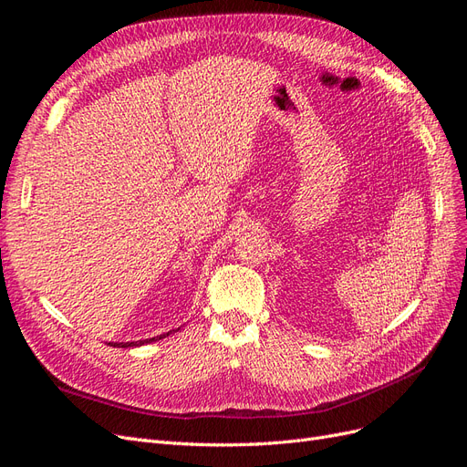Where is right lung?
I'll return each instance as SVG.
<instances>
[{
    "mask_svg": "<svg viewBox=\"0 0 467 467\" xmlns=\"http://www.w3.org/2000/svg\"><path fill=\"white\" fill-rule=\"evenodd\" d=\"M171 333V331H169ZM169 333H165V335H161L160 338H163V337H169ZM155 338V337H153ZM153 338H146V341H136V343H110V345H115L117 348H126V347H140V345H144V343H148V341H153Z\"/></svg>",
    "mask_w": 467,
    "mask_h": 467,
    "instance_id": "1",
    "label": "right lung"
}]
</instances>
